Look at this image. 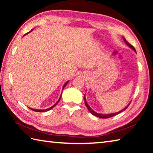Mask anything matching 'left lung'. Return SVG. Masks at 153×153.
<instances>
[{
	"mask_svg": "<svg viewBox=\"0 0 153 153\" xmlns=\"http://www.w3.org/2000/svg\"><path fill=\"white\" fill-rule=\"evenodd\" d=\"M123 40H124V42H125L126 43V45H128V46H129V47H130L131 48H132L133 50L135 51V52H136V49L134 48V46L131 45H130V44H129L128 41H127L125 38H123ZM84 100H85V105H86V106L87 107V108H88V111H90V113H92V115H94V116H97V117H100V118H103V119H105V118H109V117H113V116H115V115H117V114H119V113H120L121 112H122V111H125L127 108H128V107H129V105H130V103H129V104L126 107H125L123 108V110H121V111H119V112H117V113H111V114H100V113H97V112H95V111H94L93 110H92L91 108H90V107H89V105H88V103H87V102H86V97H85V95H84Z\"/></svg>",
	"mask_w": 153,
	"mask_h": 153,
	"instance_id": "left-lung-1",
	"label": "left lung"
}]
</instances>
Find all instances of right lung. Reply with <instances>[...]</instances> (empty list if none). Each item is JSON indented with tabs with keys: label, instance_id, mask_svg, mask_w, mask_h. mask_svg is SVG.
<instances>
[{
	"label": "right lung",
	"instance_id": "obj_1",
	"mask_svg": "<svg viewBox=\"0 0 153 153\" xmlns=\"http://www.w3.org/2000/svg\"><path fill=\"white\" fill-rule=\"evenodd\" d=\"M32 30H31L30 32H32ZM28 33H29V32H28ZM28 33H25V34H27ZM25 35H24V36H25ZM68 82H69V81H67V82L65 83V84H64V86H63V89H64V88L66 86V85L67 84V83H68ZM61 97L59 98V99L58 101L56 102L55 103V104L53 106V107H50V108H47V109H44V110H38V109H34V108H30V107H29V108H30L31 110H32V111H36V112H46V111H49V110H51V109H52V108H53L54 107H55L56 105L57 104V103L59 102V100H60V99H61Z\"/></svg>",
	"mask_w": 153,
	"mask_h": 153
}]
</instances>
